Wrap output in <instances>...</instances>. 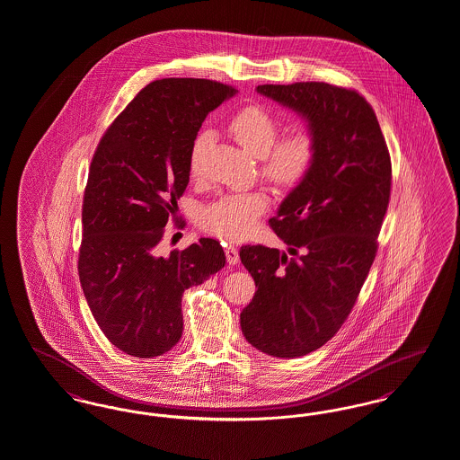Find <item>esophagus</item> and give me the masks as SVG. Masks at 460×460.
I'll return each mask as SVG.
<instances>
[{"mask_svg":"<svg viewBox=\"0 0 460 460\" xmlns=\"http://www.w3.org/2000/svg\"><path fill=\"white\" fill-rule=\"evenodd\" d=\"M226 258H227V263L229 265H236L239 261V253L238 248L236 246H233V244H229V246H226Z\"/></svg>","mask_w":460,"mask_h":460,"instance_id":"1","label":"esophagus"}]
</instances>
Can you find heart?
<instances>
[{
    "instance_id": "obj_1",
    "label": "heart",
    "mask_w": 460,
    "mask_h": 460,
    "mask_svg": "<svg viewBox=\"0 0 460 460\" xmlns=\"http://www.w3.org/2000/svg\"><path fill=\"white\" fill-rule=\"evenodd\" d=\"M229 131L252 157L260 159L261 174L277 186L295 188L310 174L316 159V142L310 129H291L277 140L279 123L276 118L265 108L248 106L231 118ZM208 144V131L199 133L193 140L188 157L191 176L200 172V163ZM267 208L269 199L261 191L224 195L205 207L202 226L212 234L238 241L253 233L258 217L263 216Z\"/></svg>"
}]
</instances>
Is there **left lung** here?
I'll return each instance as SVG.
<instances>
[{"instance_id": "left-lung-1", "label": "left lung", "mask_w": 460, "mask_h": 460, "mask_svg": "<svg viewBox=\"0 0 460 460\" xmlns=\"http://www.w3.org/2000/svg\"><path fill=\"white\" fill-rule=\"evenodd\" d=\"M257 93L305 119L316 159L270 219L288 252L241 246L258 288L241 312V332L269 356L297 358L331 341L354 306L376 255L392 165L359 93L323 82L258 85Z\"/></svg>"}]
</instances>
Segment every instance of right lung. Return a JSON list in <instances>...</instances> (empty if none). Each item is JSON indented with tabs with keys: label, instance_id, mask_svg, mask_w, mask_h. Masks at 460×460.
<instances>
[{
	"label": "right lung",
	"instance_id": "right-lung-1",
	"mask_svg": "<svg viewBox=\"0 0 460 460\" xmlns=\"http://www.w3.org/2000/svg\"><path fill=\"white\" fill-rule=\"evenodd\" d=\"M238 93L205 78L148 84L112 121L93 154L84 195L78 276L101 331L118 349L155 358L183 333V293L226 265L219 241L157 250L174 217L203 119Z\"/></svg>",
	"mask_w": 460,
	"mask_h": 460
}]
</instances>
